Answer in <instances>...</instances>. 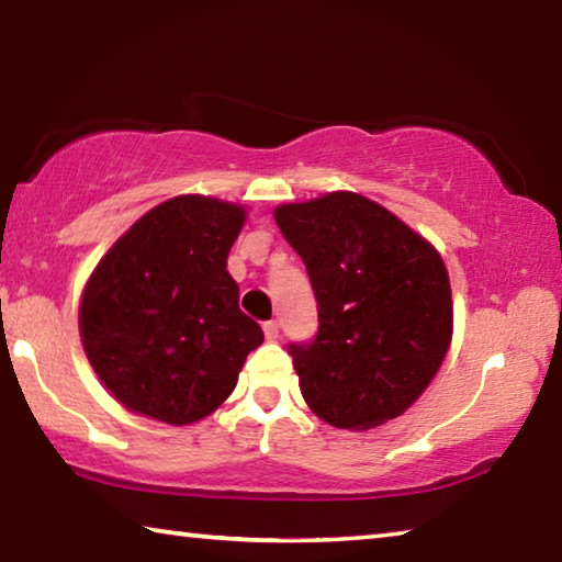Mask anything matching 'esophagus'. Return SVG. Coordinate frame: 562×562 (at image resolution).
Masks as SVG:
<instances>
[{"instance_id": "1", "label": "esophagus", "mask_w": 562, "mask_h": 562, "mask_svg": "<svg viewBox=\"0 0 562 562\" xmlns=\"http://www.w3.org/2000/svg\"><path fill=\"white\" fill-rule=\"evenodd\" d=\"M262 329H265V337H268L270 341H274L280 337V325L274 319H270V322H265L262 325Z\"/></svg>"}]
</instances>
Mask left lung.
<instances>
[{"label":"left lung","mask_w":562,"mask_h":562,"mask_svg":"<svg viewBox=\"0 0 562 562\" xmlns=\"http://www.w3.org/2000/svg\"><path fill=\"white\" fill-rule=\"evenodd\" d=\"M274 223L317 300V335L288 347L304 402L337 429L404 414L451 345V284L439 252L357 193L280 205Z\"/></svg>","instance_id":"obj_1"}]
</instances>
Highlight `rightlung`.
<instances>
[{
    "label": "right lung",
    "instance_id": "add662e5",
    "mask_svg": "<svg viewBox=\"0 0 562 562\" xmlns=\"http://www.w3.org/2000/svg\"><path fill=\"white\" fill-rule=\"evenodd\" d=\"M243 223V207L180 195L140 217L93 270L79 315L83 349L131 412L198 422L233 394L262 345L227 272Z\"/></svg>",
    "mask_w": 562,
    "mask_h": 562
}]
</instances>
